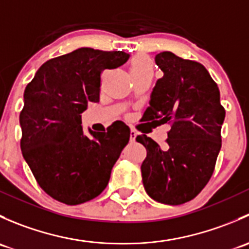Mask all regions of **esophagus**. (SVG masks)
Listing matches in <instances>:
<instances>
[{
	"mask_svg": "<svg viewBox=\"0 0 249 249\" xmlns=\"http://www.w3.org/2000/svg\"><path fill=\"white\" fill-rule=\"evenodd\" d=\"M136 136H137V132L135 131V130L131 129V131H130V141H131V142H134V141L136 140Z\"/></svg>",
	"mask_w": 249,
	"mask_h": 249,
	"instance_id": "obj_1",
	"label": "esophagus"
}]
</instances>
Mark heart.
<instances>
[{
    "instance_id": "heart-1",
    "label": "heart",
    "mask_w": 249,
    "mask_h": 249,
    "mask_svg": "<svg viewBox=\"0 0 249 249\" xmlns=\"http://www.w3.org/2000/svg\"><path fill=\"white\" fill-rule=\"evenodd\" d=\"M153 72H154V62L148 55L137 54L130 61V73L134 79L144 76L152 77Z\"/></svg>"
}]
</instances>
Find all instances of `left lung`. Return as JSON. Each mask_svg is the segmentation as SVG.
Returning a JSON list of instances; mask_svg holds the SVG:
<instances>
[{
	"label": "left lung",
	"instance_id": "8db88e82",
	"mask_svg": "<svg viewBox=\"0 0 249 249\" xmlns=\"http://www.w3.org/2000/svg\"><path fill=\"white\" fill-rule=\"evenodd\" d=\"M164 76L158 79L143 119L170 124L167 147L140 135L147 149L141 172L147 194L165 205L190 201L205 188L214 171L222 147L225 109L217 84L201 64L171 52L155 56Z\"/></svg>",
	"mask_w": 249,
	"mask_h": 249
}]
</instances>
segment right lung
<instances>
[{"label": "right lung", "instance_id": "add662e5", "mask_svg": "<svg viewBox=\"0 0 249 249\" xmlns=\"http://www.w3.org/2000/svg\"><path fill=\"white\" fill-rule=\"evenodd\" d=\"M125 52L79 48L44 62L26 85L20 112L22 157L39 187L66 205L99 196L130 140L124 123L84 134L82 113L99 102L101 73L127 61Z\"/></svg>", "mask_w": 249, "mask_h": 249}]
</instances>
